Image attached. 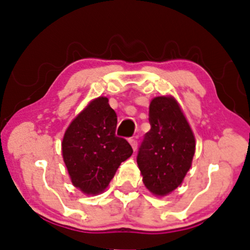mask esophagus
<instances>
[{"label": "esophagus", "mask_w": 250, "mask_h": 250, "mask_svg": "<svg viewBox=\"0 0 250 250\" xmlns=\"http://www.w3.org/2000/svg\"><path fill=\"white\" fill-rule=\"evenodd\" d=\"M129 143H131V146H132V148H133V150H136V148H138V140H136L135 138H129Z\"/></svg>", "instance_id": "1"}]
</instances>
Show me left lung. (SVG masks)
<instances>
[{
  "label": "left lung",
  "instance_id": "obj_1",
  "mask_svg": "<svg viewBox=\"0 0 250 250\" xmlns=\"http://www.w3.org/2000/svg\"><path fill=\"white\" fill-rule=\"evenodd\" d=\"M149 123L151 128L140 146L136 162L146 189L163 197L182 183L192 163L196 141L174 98L152 99Z\"/></svg>",
  "mask_w": 250,
  "mask_h": 250
}]
</instances>
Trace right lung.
<instances>
[{
	"mask_svg": "<svg viewBox=\"0 0 250 250\" xmlns=\"http://www.w3.org/2000/svg\"><path fill=\"white\" fill-rule=\"evenodd\" d=\"M117 115L108 99H95L68 126L62 140L63 162L71 182L86 194L104 191L133 149L116 136Z\"/></svg>",
	"mask_w": 250,
	"mask_h": 250,
	"instance_id": "right-lung-1",
	"label": "right lung"
}]
</instances>
